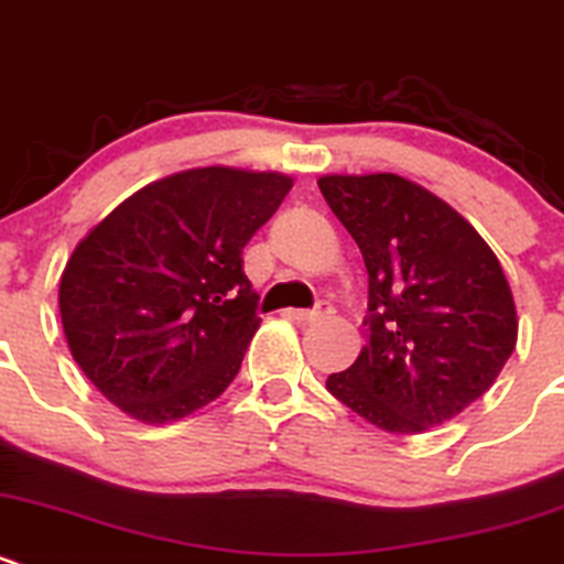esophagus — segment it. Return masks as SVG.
Masks as SVG:
<instances>
[{
  "mask_svg": "<svg viewBox=\"0 0 564 564\" xmlns=\"http://www.w3.org/2000/svg\"><path fill=\"white\" fill-rule=\"evenodd\" d=\"M288 315L293 317L295 323H315L321 321V317L332 315V304H317L315 310H290Z\"/></svg>",
  "mask_w": 564,
  "mask_h": 564,
  "instance_id": "1",
  "label": "esophagus"
}]
</instances>
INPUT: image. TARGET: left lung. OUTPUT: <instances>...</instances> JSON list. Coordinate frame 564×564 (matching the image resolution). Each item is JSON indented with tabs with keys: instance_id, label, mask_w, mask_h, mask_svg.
<instances>
[{
	"instance_id": "obj_1",
	"label": "left lung",
	"mask_w": 564,
	"mask_h": 564,
	"mask_svg": "<svg viewBox=\"0 0 564 564\" xmlns=\"http://www.w3.org/2000/svg\"><path fill=\"white\" fill-rule=\"evenodd\" d=\"M328 208L359 243L367 345L326 389L387 433H425L482 398L518 339L512 290L477 230L392 175H323Z\"/></svg>"
}]
</instances>
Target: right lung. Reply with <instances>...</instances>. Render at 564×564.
I'll use <instances>...</instances> for the list:
<instances>
[{
  "instance_id": "obj_1",
  "label": "right lung",
  "mask_w": 564,
  "mask_h": 564,
  "mask_svg": "<svg viewBox=\"0 0 564 564\" xmlns=\"http://www.w3.org/2000/svg\"><path fill=\"white\" fill-rule=\"evenodd\" d=\"M290 186L280 172H175L82 238L59 280V315L76 365L109 403L166 425L230 387L260 326L243 247Z\"/></svg>"
}]
</instances>
